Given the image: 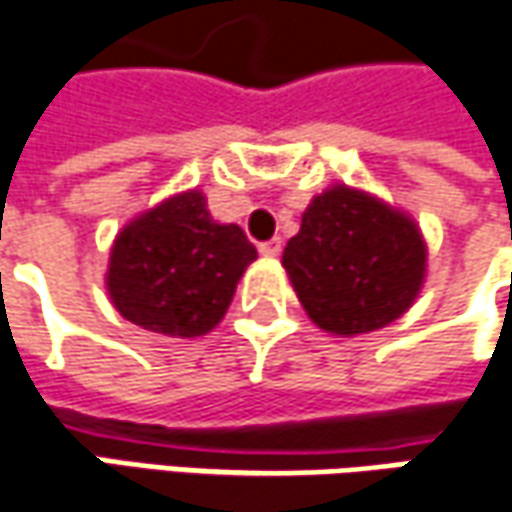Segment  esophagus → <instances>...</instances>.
<instances>
[{
  "label": "esophagus",
  "mask_w": 512,
  "mask_h": 512,
  "mask_svg": "<svg viewBox=\"0 0 512 512\" xmlns=\"http://www.w3.org/2000/svg\"><path fill=\"white\" fill-rule=\"evenodd\" d=\"M280 249H283L280 237H275V240H266V243H260V255H263V257H278Z\"/></svg>",
  "instance_id": "1"
}]
</instances>
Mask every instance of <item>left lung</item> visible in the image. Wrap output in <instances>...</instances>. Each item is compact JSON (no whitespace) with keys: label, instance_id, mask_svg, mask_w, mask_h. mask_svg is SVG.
I'll list each match as a JSON object with an SVG mask.
<instances>
[{"label":"left lung","instance_id":"left-lung-1","mask_svg":"<svg viewBox=\"0 0 512 512\" xmlns=\"http://www.w3.org/2000/svg\"><path fill=\"white\" fill-rule=\"evenodd\" d=\"M283 269L312 323L355 338L398 321L427 278V243L410 214L335 183L312 197Z\"/></svg>","mask_w":512,"mask_h":512}]
</instances>
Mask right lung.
Returning <instances> with one entry per match:
<instances>
[{"mask_svg": "<svg viewBox=\"0 0 512 512\" xmlns=\"http://www.w3.org/2000/svg\"><path fill=\"white\" fill-rule=\"evenodd\" d=\"M257 249L217 223L200 189L171 194L114 237L105 289L125 321L168 338H200L223 321Z\"/></svg>", "mask_w": 512, "mask_h": 512, "instance_id": "1", "label": "right lung"}]
</instances>
